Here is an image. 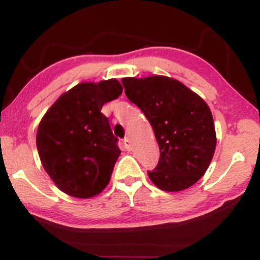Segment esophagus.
Listing matches in <instances>:
<instances>
[{
  "instance_id": "34e87169",
  "label": "esophagus",
  "mask_w": 260,
  "mask_h": 260,
  "mask_svg": "<svg viewBox=\"0 0 260 260\" xmlns=\"http://www.w3.org/2000/svg\"><path fill=\"white\" fill-rule=\"evenodd\" d=\"M124 147H125V149H127V150H130V148H131V143H130V140H129V137H125L124 138Z\"/></svg>"
}]
</instances>
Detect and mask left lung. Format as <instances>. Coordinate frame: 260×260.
I'll return each mask as SVG.
<instances>
[{
    "label": "left lung",
    "instance_id": "obj_1",
    "mask_svg": "<svg viewBox=\"0 0 260 260\" xmlns=\"http://www.w3.org/2000/svg\"><path fill=\"white\" fill-rule=\"evenodd\" d=\"M126 97L147 117L159 147L150 180L159 189L179 191L193 186L214 155V122L204 99L168 77L123 78Z\"/></svg>",
    "mask_w": 260,
    "mask_h": 260
}]
</instances>
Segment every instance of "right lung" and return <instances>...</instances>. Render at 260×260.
<instances>
[{"instance_id": "add662e5", "label": "right lung", "mask_w": 260, "mask_h": 260, "mask_svg": "<svg viewBox=\"0 0 260 260\" xmlns=\"http://www.w3.org/2000/svg\"><path fill=\"white\" fill-rule=\"evenodd\" d=\"M122 91L116 79L78 84L60 95L41 119L39 156L63 193L87 199L108 186L120 149L101 110Z\"/></svg>"}]
</instances>
